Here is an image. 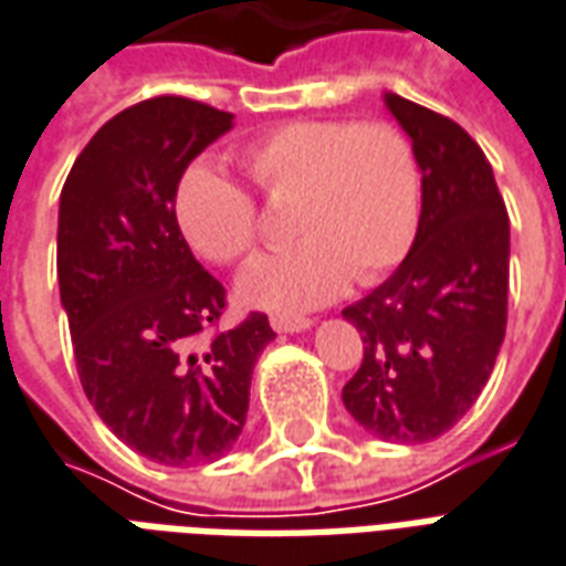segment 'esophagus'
Here are the masks:
<instances>
[{
  "instance_id": "esophagus-1",
  "label": "esophagus",
  "mask_w": 566,
  "mask_h": 566,
  "mask_svg": "<svg viewBox=\"0 0 566 566\" xmlns=\"http://www.w3.org/2000/svg\"><path fill=\"white\" fill-rule=\"evenodd\" d=\"M313 325V318L307 316H289V313H274L271 316V328L277 334H298V331H307Z\"/></svg>"
}]
</instances>
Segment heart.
<instances>
[{
  "label": "heart",
  "instance_id": "1",
  "mask_svg": "<svg viewBox=\"0 0 566 566\" xmlns=\"http://www.w3.org/2000/svg\"><path fill=\"white\" fill-rule=\"evenodd\" d=\"M241 167L271 206H289L298 244L253 259L238 277L248 307L295 316L352 283H376L406 259L420 220V169L394 125L304 118L241 148ZM176 220L187 244L214 265H235L256 244V206L244 187L199 160L178 178Z\"/></svg>",
  "mask_w": 566,
  "mask_h": 566
}]
</instances>
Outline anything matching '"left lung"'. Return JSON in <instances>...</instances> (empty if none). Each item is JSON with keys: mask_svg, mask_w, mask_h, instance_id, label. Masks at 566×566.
<instances>
[{"mask_svg": "<svg viewBox=\"0 0 566 566\" xmlns=\"http://www.w3.org/2000/svg\"><path fill=\"white\" fill-rule=\"evenodd\" d=\"M420 169L409 256L343 310L364 360L343 406L385 441H432L474 406L507 328L510 220L486 155L448 116L385 92Z\"/></svg>", "mask_w": 566, "mask_h": 566, "instance_id": "obj_1", "label": "left lung"}]
</instances>
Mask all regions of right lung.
Returning a JSON list of instances; mask_svg holds the SVG:
<instances>
[{
	"instance_id": "obj_1",
	"label": "right lung",
	"mask_w": 566,
	"mask_h": 566,
	"mask_svg": "<svg viewBox=\"0 0 566 566\" xmlns=\"http://www.w3.org/2000/svg\"><path fill=\"white\" fill-rule=\"evenodd\" d=\"M190 97L122 109L80 151L59 197V295L97 418L160 465L223 457L241 436L250 376L277 337L265 313L214 331L227 289L178 229V178L232 127Z\"/></svg>"
}]
</instances>
